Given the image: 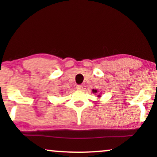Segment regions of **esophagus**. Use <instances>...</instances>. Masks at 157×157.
I'll return each mask as SVG.
<instances>
[{
  "label": "esophagus",
  "mask_w": 157,
  "mask_h": 157,
  "mask_svg": "<svg viewBox=\"0 0 157 157\" xmlns=\"http://www.w3.org/2000/svg\"><path fill=\"white\" fill-rule=\"evenodd\" d=\"M76 89L79 90V91H82L83 89V86H82V85H77L76 86Z\"/></svg>",
  "instance_id": "esophagus-1"
}]
</instances>
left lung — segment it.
I'll return each mask as SVG.
<instances>
[{
  "label": "left lung",
  "mask_w": 157,
  "mask_h": 157,
  "mask_svg": "<svg viewBox=\"0 0 157 157\" xmlns=\"http://www.w3.org/2000/svg\"><path fill=\"white\" fill-rule=\"evenodd\" d=\"M92 92H93V93H97V90H96V89H95V90L93 89V90H92ZM98 97H100V95H98Z\"/></svg>",
  "instance_id": "8db88e82"
}]
</instances>
